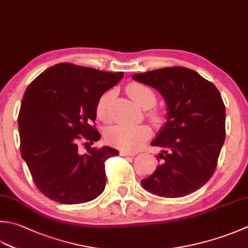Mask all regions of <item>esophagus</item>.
<instances>
[{"instance_id": "esophagus-1", "label": "esophagus", "mask_w": 248, "mask_h": 248, "mask_svg": "<svg viewBox=\"0 0 248 248\" xmlns=\"http://www.w3.org/2000/svg\"><path fill=\"white\" fill-rule=\"evenodd\" d=\"M119 154H120V156H131V157H133V156H135V153H129V152H125V150H120L119 152Z\"/></svg>"}]
</instances>
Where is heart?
<instances>
[{
    "mask_svg": "<svg viewBox=\"0 0 248 248\" xmlns=\"http://www.w3.org/2000/svg\"><path fill=\"white\" fill-rule=\"evenodd\" d=\"M127 93L140 108L148 109L156 104V94L147 86L140 82H131L127 86ZM113 91H108L100 96L95 106V113L102 121L109 120V104L113 99ZM149 118L154 124H159L163 117L158 111H152ZM150 135V130L144 124L132 125L127 124H117L106 131V140L113 146L125 152H135L144 144Z\"/></svg>",
    "mask_w": 248,
    "mask_h": 248,
    "instance_id": "1",
    "label": "heart"
}]
</instances>
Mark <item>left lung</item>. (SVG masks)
I'll return each instance as SVG.
<instances>
[{
  "mask_svg": "<svg viewBox=\"0 0 248 248\" xmlns=\"http://www.w3.org/2000/svg\"><path fill=\"white\" fill-rule=\"evenodd\" d=\"M132 78L160 92L168 110L166 124L150 143L161 148L156 155L161 162L140 184L159 197L190 195L212 177L225 142L226 108L219 91L183 66L138 73Z\"/></svg>",
  "mask_w": 248,
  "mask_h": 248,
  "instance_id": "left-lung-1",
  "label": "left lung"
}]
</instances>
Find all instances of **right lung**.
Returning a JSON list of instances; mask_svg holds the SVG:
<instances>
[{
    "instance_id": "obj_1",
    "label": "right lung",
    "mask_w": 248,
    "mask_h": 248,
    "mask_svg": "<svg viewBox=\"0 0 248 248\" xmlns=\"http://www.w3.org/2000/svg\"><path fill=\"white\" fill-rule=\"evenodd\" d=\"M124 72L59 63L41 73L24 92L18 115L21 157L36 187L62 204L98 198L105 188L106 159L119 155L108 146L78 153V140L98 142L92 123L100 96Z\"/></svg>"
}]
</instances>
